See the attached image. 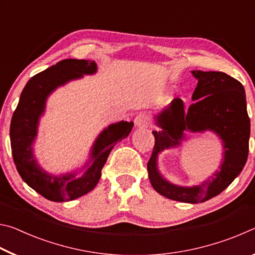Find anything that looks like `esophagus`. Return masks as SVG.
<instances>
[{
  "mask_svg": "<svg viewBox=\"0 0 255 255\" xmlns=\"http://www.w3.org/2000/svg\"><path fill=\"white\" fill-rule=\"evenodd\" d=\"M149 124V116L145 112L138 114L135 118V125L137 127H146Z\"/></svg>",
  "mask_w": 255,
  "mask_h": 255,
  "instance_id": "1",
  "label": "esophagus"
}]
</instances>
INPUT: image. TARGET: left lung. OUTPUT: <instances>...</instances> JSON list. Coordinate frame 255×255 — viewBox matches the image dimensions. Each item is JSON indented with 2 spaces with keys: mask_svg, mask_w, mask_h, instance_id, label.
<instances>
[{
  "mask_svg": "<svg viewBox=\"0 0 255 255\" xmlns=\"http://www.w3.org/2000/svg\"><path fill=\"white\" fill-rule=\"evenodd\" d=\"M198 80L192 103L184 109L183 101L175 98L169 107L156 116L161 131H153L155 145L147 163L148 178L155 191L169 199L198 204L224 191L239 175L249 155L250 118L247 97L241 82L223 72L192 71ZM210 130L223 140L224 161L221 170L211 179L195 187L170 184L159 174L157 156L164 149L176 147L187 131Z\"/></svg>",
  "mask_w": 255,
  "mask_h": 255,
  "instance_id": "obj_1",
  "label": "left lung"
}]
</instances>
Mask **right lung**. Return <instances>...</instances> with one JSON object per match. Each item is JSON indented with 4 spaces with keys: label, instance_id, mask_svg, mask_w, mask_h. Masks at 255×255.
<instances>
[{
    "label": "right lung",
    "instance_id": "right-lung-1",
    "mask_svg": "<svg viewBox=\"0 0 255 255\" xmlns=\"http://www.w3.org/2000/svg\"><path fill=\"white\" fill-rule=\"evenodd\" d=\"M96 72L97 64L94 60H60L28 81L12 116L10 138L16 170L30 188L48 200H74L93 190L101 178V170L111 149L118 141L126 138L133 127V123L123 120L106 128L93 144L91 157L81 176H76V172L51 175L38 165L32 153V144L37 136L39 118L45 111L47 98L56 88L66 84L68 81Z\"/></svg>",
    "mask_w": 255,
    "mask_h": 255
}]
</instances>
